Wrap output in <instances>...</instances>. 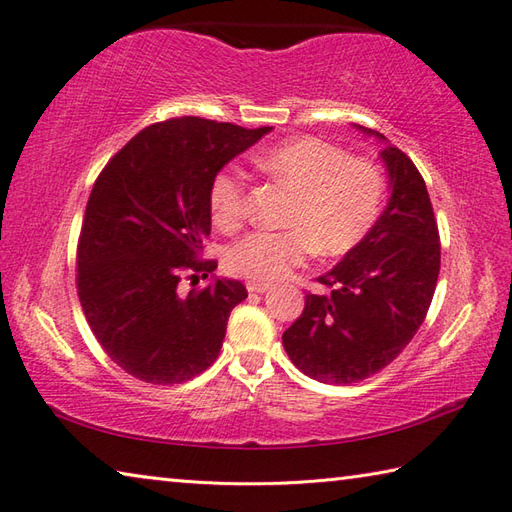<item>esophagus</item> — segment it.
Masks as SVG:
<instances>
[{
    "instance_id": "34e87169",
    "label": "esophagus",
    "mask_w": 512,
    "mask_h": 512,
    "mask_svg": "<svg viewBox=\"0 0 512 512\" xmlns=\"http://www.w3.org/2000/svg\"><path fill=\"white\" fill-rule=\"evenodd\" d=\"M246 288H248V292H255V295H262V292L268 290V284H259V281H248Z\"/></svg>"
}]
</instances>
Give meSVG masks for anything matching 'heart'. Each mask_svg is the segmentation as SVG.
I'll list each match as a JSON object with an SVG mask.
<instances>
[{
  "mask_svg": "<svg viewBox=\"0 0 512 512\" xmlns=\"http://www.w3.org/2000/svg\"><path fill=\"white\" fill-rule=\"evenodd\" d=\"M257 167L292 193L286 231L250 233L228 248L231 273L275 284L299 268L314 250L334 259L354 250L372 233L385 200L383 173L374 162L350 158L341 147L303 136L264 151ZM215 224L235 231L246 215V173L228 165L209 189Z\"/></svg>",
  "mask_w": 512,
  "mask_h": 512,
  "instance_id": "1",
  "label": "heart"
}]
</instances>
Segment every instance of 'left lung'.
Listing matches in <instances>:
<instances>
[{
  "label": "left lung",
  "instance_id": "8db88e82",
  "mask_svg": "<svg viewBox=\"0 0 512 512\" xmlns=\"http://www.w3.org/2000/svg\"><path fill=\"white\" fill-rule=\"evenodd\" d=\"M383 138V134L363 129ZM391 184L387 209L361 244L306 295L284 347L303 374L361 383L405 350L427 317L440 275V233L420 171L398 147L380 151Z\"/></svg>",
  "mask_w": 512,
  "mask_h": 512
}]
</instances>
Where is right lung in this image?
I'll list each match as a JSON object with an SVG mask.
<instances>
[{"instance_id": "obj_1", "label": "right lung", "mask_w": 512, "mask_h": 512, "mask_svg": "<svg viewBox=\"0 0 512 512\" xmlns=\"http://www.w3.org/2000/svg\"><path fill=\"white\" fill-rule=\"evenodd\" d=\"M270 127L244 129L198 116L138 132L96 178L76 244V292L112 361L151 385H180L220 354L242 281L198 284L217 268L202 257L211 235L209 189L228 160Z\"/></svg>"}]
</instances>
